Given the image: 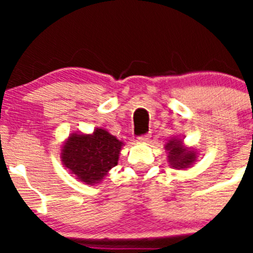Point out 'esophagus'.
Masks as SVG:
<instances>
[{
	"instance_id": "1",
	"label": "esophagus",
	"mask_w": 253,
	"mask_h": 253,
	"mask_svg": "<svg viewBox=\"0 0 253 253\" xmlns=\"http://www.w3.org/2000/svg\"><path fill=\"white\" fill-rule=\"evenodd\" d=\"M149 138H151V135L149 134H147V135H142V137H139L137 139L138 143H147L149 142Z\"/></svg>"
}]
</instances>
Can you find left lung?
<instances>
[{
    "label": "left lung",
    "instance_id": "8db88e82",
    "mask_svg": "<svg viewBox=\"0 0 253 253\" xmlns=\"http://www.w3.org/2000/svg\"><path fill=\"white\" fill-rule=\"evenodd\" d=\"M167 153V162L175 169H187L193 167L198 161V149L187 147L184 143V137L173 135L165 144Z\"/></svg>",
    "mask_w": 253,
    "mask_h": 253
}]
</instances>
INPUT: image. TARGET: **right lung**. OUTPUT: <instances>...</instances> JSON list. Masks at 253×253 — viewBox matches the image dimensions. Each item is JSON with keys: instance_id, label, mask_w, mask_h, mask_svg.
Instances as JSON below:
<instances>
[{"instance_id": "1", "label": "right lung", "mask_w": 253, "mask_h": 253, "mask_svg": "<svg viewBox=\"0 0 253 253\" xmlns=\"http://www.w3.org/2000/svg\"><path fill=\"white\" fill-rule=\"evenodd\" d=\"M124 142L104 128L92 133H71L60 147V161L67 171L84 185H99L118 165Z\"/></svg>"}]
</instances>
